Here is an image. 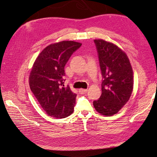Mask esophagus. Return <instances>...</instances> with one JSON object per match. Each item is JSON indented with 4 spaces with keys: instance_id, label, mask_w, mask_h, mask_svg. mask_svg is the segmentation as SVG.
Returning <instances> with one entry per match:
<instances>
[{
    "instance_id": "obj_1",
    "label": "esophagus",
    "mask_w": 157,
    "mask_h": 157,
    "mask_svg": "<svg viewBox=\"0 0 157 157\" xmlns=\"http://www.w3.org/2000/svg\"><path fill=\"white\" fill-rule=\"evenodd\" d=\"M88 92V90L87 89H79V92L80 93L82 94H86V93H87Z\"/></svg>"
}]
</instances>
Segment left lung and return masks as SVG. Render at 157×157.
Segmentation results:
<instances>
[{"instance_id": "8db88e82", "label": "left lung", "mask_w": 157, "mask_h": 157, "mask_svg": "<svg viewBox=\"0 0 157 157\" xmlns=\"http://www.w3.org/2000/svg\"><path fill=\"white\" fill-rule=\"evenodd\" d=\"M102 82V94L93 102L101 115L112 116L129 101L133 91V70L128 56L117 46L102 39L94 40Z\"/></svg>"}]
</instances>
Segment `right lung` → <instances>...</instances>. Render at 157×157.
Here are the masks:
<instances>
[{"label":"right lung","mask_w":157,"mask_h":157,"mask_svg":"<svg viewBox=\"0 0 157 157\" xmlns=\"http://www.w3.org/2000/svg\"><path fill=\"white\" fill-rule=\"evenodd\" d=\"M82 46L74 41L50 44L40 53L29 77L30 89L48 116L65 118L73 113L77 94L64 87L65 66Z\"/></svg>","instance_id":"1"}]
</instances>
